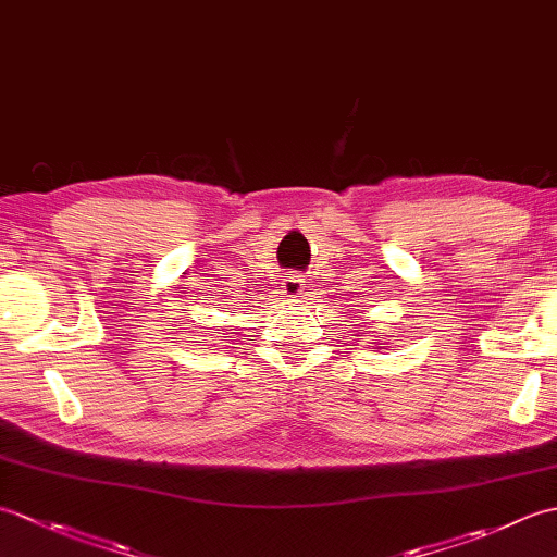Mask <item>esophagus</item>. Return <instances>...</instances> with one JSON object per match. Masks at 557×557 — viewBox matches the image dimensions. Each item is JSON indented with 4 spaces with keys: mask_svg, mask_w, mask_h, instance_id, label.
I'll use <instances>...</instances> for the list:
<instances>
[{
    "mask_svg": "<svg viewBox=\"0 0 557 557\" xmlns=\"http://www.w3.org/2000/svg\"><path fill=\"white\" fill-rule=\"evenodd\" d=\"M304 282L306 277L301 272H289V275L282 280V294H285V297H299L304 292Z\"/></svg>",
    "mask_w": 557,
    "mask_h": 557,
    "instance_id": "1",
    "label": "esophagus"
}]
</instances>
